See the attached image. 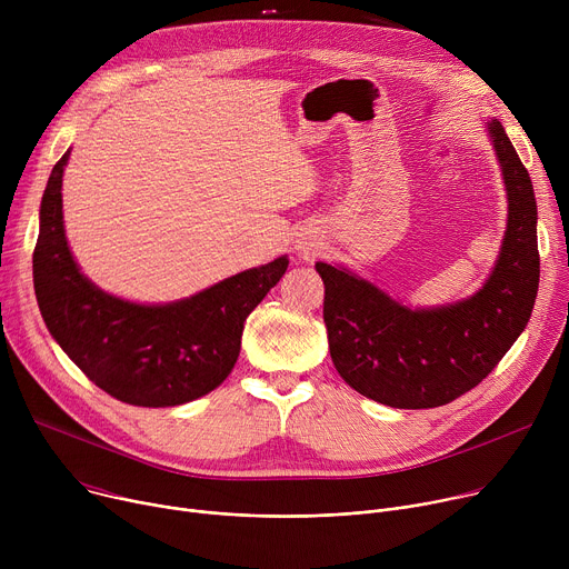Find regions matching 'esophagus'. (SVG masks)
Returning a JSON list of instances; mask_svg holds the SVG:
<instances>
[{
	"label": "esophagus",
	"instance_id": "34e87169",
	"mask_svg": "<svg viewBox=\"0 0 569 569\" xmlns=\"http://www.w3.org/2000/svg\"><path fill=\"white\" fill-rule=\"evenodd\" d=\"M297 249L301 251V253H311V249H313V244H308V242H301V244H297Z\"/></svg>",
	"mask_w": 569,
	"mask_h": 569
}]
</instances>
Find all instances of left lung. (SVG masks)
<instances>
[{
    "label": "left lung",
    "mask_w": 569,
    "mask_h": 569,
    "mask_svg": "<svg viewBox=\"0 0 569 569\" xmlns=\"http://www.w3.org/2000/svg\"><path fill=\"white\" fill-rule=\"evenodd\" d=\"M503 177L508 218L483 286L453 303L410 308L342 266L316 263L338 375L392 408H436L479 386L527 329L538 281L533 183L499 120L486 122Z\"/></svg>",
    "instance_id": "left-lung-1"
}]
</instances>
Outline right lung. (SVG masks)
<instances>
[{
  "label": "right lung",
  "instance_id": "add662e5",
  "mask_svg": "<svg viewBox=\"0 0 569 569\" xmlns=\"http://www.w3.org/2000/svg\"><path fill=\"white\" fill-rule=\"evenodd\" d=\"M40 201L33 288L40 316L72 363L111 397L147 408L181 406L233 370L247 316L279 283L288 256L168 303H138L94 286L77 266L63 227V170Z\"/></svg>",
  "mask_w": 569,
  "mask_h": 569
}]
</instances>
